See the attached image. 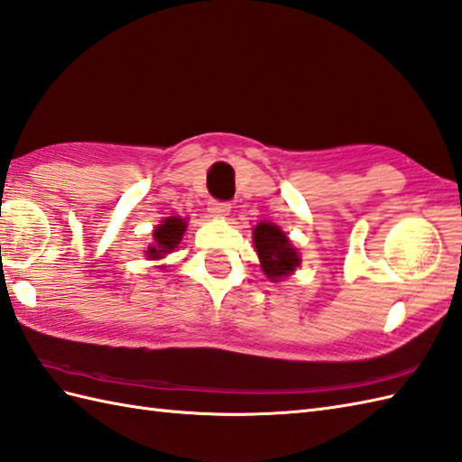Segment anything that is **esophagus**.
I'll use <instances>...</instances> for the list:
<instances>
[{"instance_id": "1", "label": "esophagus", "mask_w": 462, "mask_h": 462, "mask_svg": "<svg viewBox=\"0 0 462 462\" xmlns=\"http://www.w3.org/2000/svg\"><path fill=\"white\" fill-rule=\"evenodd\" d=\"M230 205L228 202H220V200H214V202H210V214L214 218H226L228 214H230Z\"/></svg>"}]
</instances>
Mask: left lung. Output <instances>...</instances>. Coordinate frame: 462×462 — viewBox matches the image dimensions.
I'll return each mask as SVG.
<instances>
[{
    "mask_svg": "<svg viewBox=\"0 0 462 462\" xmlns=\"http://www.w3.org/2000/svg\"><path fill=\"white\" fill-rule=\"evenodd\" d=\"M254 245L262 270L272 282H280L291 275L301 263V257L289 242L287 234L272 222H260L254 228Z\"/></svg>",
    "mask_w": 462,
    "mask_h": 462,
    "instance_id": "1",
    "label": "left lung"
}]
</instances>
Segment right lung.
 <instances>
[{
  "label": "right lung",
  "instance_id": "right-lung-1",
  "mask_svg": "<svg viewBox=\"0 0 462 462\" xmlns=\"http://www.w3.org/2000/svg\"><path fill=\"white\" fill-rule=\"evenodd\" d=\"M187 230V220L180 217H169L155 226L153 230V244L149 245L145 255L147 260H161L167 254L173 252L182 240V234Z\"/></svg>",
  "mask_w": 462,
  "mask_h": 462
}]
</instances>
